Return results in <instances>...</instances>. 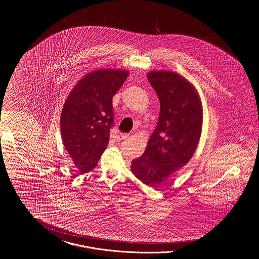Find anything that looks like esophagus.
Masks as SVG:
<instances>
[{
	"label": "esophagus",
	"mask_w": 259,
	"mask_h": 259,
	"mask_svg": "<svg viewBox=\"0 0 259 259\" xmlns=\"http://www.w3.org/2000/svg\"><path fill=\"white\" fill-rule=\"evenodd\" d=\"M129 137V134H119L117 136V141H123Z\"/></svg>",
	"instance_id": "34e87169"
}]
</instances>
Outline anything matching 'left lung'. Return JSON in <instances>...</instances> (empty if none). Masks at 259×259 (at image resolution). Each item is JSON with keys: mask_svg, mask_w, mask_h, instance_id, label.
<instances>
[{"mask_svg": "<svg viewBox=\"0 0 259 259\" xmlns=\"http://www.w3.org/2000/svg\"><path fill=\"white\" fill-rule=\"evenodd\" d=\"M148 79L160 101V113L146 151L132 161L131 171L145 185L156 187L192 157L201 136L203 111L195 87L182 75L153 71Z\"/></svg>", "mask_w": 259, "mask_h": 259, "instance_id": "8db88e82", "label": "left lung"}]
</instances>
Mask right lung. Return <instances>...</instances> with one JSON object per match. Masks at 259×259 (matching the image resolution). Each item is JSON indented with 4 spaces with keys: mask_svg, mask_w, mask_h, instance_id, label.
<instances>
[{
    "mask_svg": "<svg viewBox=\"0 0 259 259\" xmlns=\"http://www.w3.org/2000/svg\"><path fill=\"white\" fill-rule=\"evenodd\" d=\"M129 73L104 69L83 76L62 110V142L78 172L93 170L107 148L113 126L112 98Z\"/></svg>",
    "mask_w": 259,
    "mask_h": 259,
    "instance_id": "add662e5",
    "label": "right lung"
}]
</instances>
